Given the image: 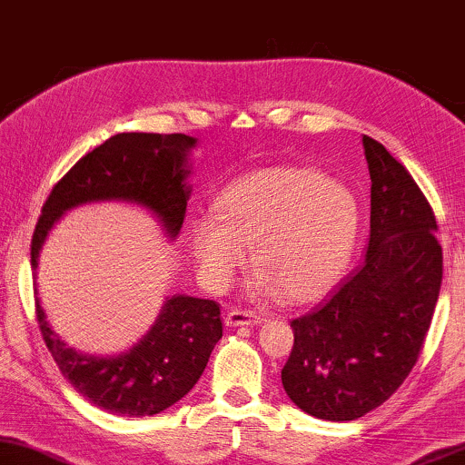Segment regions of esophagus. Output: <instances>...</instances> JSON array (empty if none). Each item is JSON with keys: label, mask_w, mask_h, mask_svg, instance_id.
<instances>
[{"label": "esophagus", "mask_w": 465, "mask_h": 465, "mask_svg": "<svg viewBox=\"0 0 465 465\" xmlns=\"http://www.w3.org/2000/svg\"><path fill=\"white\" fill-rule=\"evenodd\" d=\"M262 317L259 313H254V311H246V309H227L225 313V323L227 325H256L261 323Z\"/></svg>", "instance_id": "1"}]
</instances>
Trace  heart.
<instances>
[{
  "label": "heart",
  "instance_id": "1",
  "mask_svg": "<svg viewBox=\"0 0 465 465\" xmlns=\"http://www.w3.org/2000/svg\"><path fill=\"white\" fill-rule=\"evenodd\" d=\"M357 227V203L344 185L313 169L275 166L227 185L214 217L193 221L192 248L217 288L233 280L254 248L261 294L283 292L290 302H311L341 280Z\"/></svg>",
  "mask_w": 465,
  "mask_h": 465
}]
</instances>
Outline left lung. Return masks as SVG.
Returning a JSON list of instances; mask_svg holds the SVG:
<instances>
[{
	"instance_id": "8db88e82",
	"label": "left lung",
	"mask_w": 465,
	"mask_h": 465,
	"mask_svg": "<svg viewBox=\"0 0 465 465\" xmlns=\"http://www.w3.org/2000/svg\"><path fill=\"white\" fill-rule=\"evenodd\" d=\"M371 177L365 261L313 313L290 322L282 370L288 397L320 420L363 418L397 392L418 363L442 282L436 217L410 171L363 135Z\"/></svg>"
}]
</instances>
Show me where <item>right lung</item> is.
<instances>
[{"instance_id":"1","label":"right lung","mask_w":465,"mask_h":465,"mask_svg":"<svg viewBox=\"0 0 465 465\" xmlns=\"http://www.w3.org/2000/svg\"><path fill=\"white\" fill-rule=\"evenodd\" d=\"M196 140L183 134H119L87 152L54 185L31 240V265L54 221L92 200H131L163 221L175 238L182 230L190 188L185 154ZM39 330L55 365L89 403L127 418L164 411L188 394L203 376L223 336L219 302L193 296L166 301L158 322L134 349L114 357H94L68 349L45 322L35 299Z\"/></svg>"}]
</instances>
